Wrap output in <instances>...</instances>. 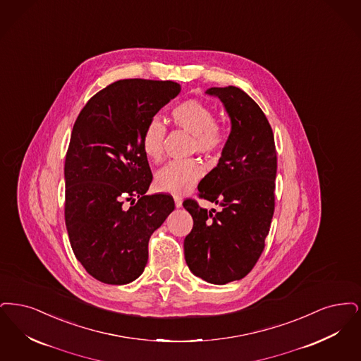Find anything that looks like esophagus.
<instances>
[{
  "label": "esophagus",
  "mask_w": 361,
  "mask_h": 361,
  "mask_svg": "<svg viewBox=\"0 0 361 361\" xmlns=\"http://www.w3.org/2000/svg\"><path fill=\"white\" fill-rule=\"evenodd\" d=\"M173 201H175V206H176V207H182V202H183V201H182L180 197H175Z\"/></svg>",
  "instance_id": "esophagus-1"
}]
</instances>
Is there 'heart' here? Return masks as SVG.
<instances>
[{
  "label": "heart",
  "instance_id": "obj_1",
  "mask_svg": "<svg viewBox=\"0 0 361 361\" xmlns=\"http://www.w3.org/2000/svg\"><path fill=\"white\" fill-rule=\"evenodd\" d=\"M173 123L192 136V149L200 154H213L225 142V133L216 124L213 110L198 99H188L178 104L173 111ZM166 126L154 118L145 126L141 137V147L152 161L163 157ZM204 170L195 160L171 161L157 173L155 186L161 192L180 195L188 192L201 179Z\"/></svg>",
  "mask_w": 361,
  "mask_h": 361
}]
</instances>
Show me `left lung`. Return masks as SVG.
<instances>
[{
	"mask_svg": "<svg viewBox=\"0 0 361 361\" xmlns=\"http://www.w3.org/2000/svg\"><path fill=\"white\" fill-rule=\"evenodd\" d=\"M231 118L219 164L198 185L200 197L219 204L207 210L183 202L194 225L185 238L190 271L212 284L240 281L264 250L275 209L276 149L266 114L235 86L210 87Z\"/></svg>",
	"mask_w": 361,
	"mask_h": 361,
	"instance_id": "1",
	"label": "left lung"
}]
</instances>
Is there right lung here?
Wrapping results in <instances>:
<instances>
[{
	"label": "right lung",
	"mask_w": 361,
	"mask_h": 361,
	"mask_svg": "<svg viewBox=\"0 0 361 361\" xmlns=\"http://www.w3.org/2000/svg\"><path fill=\"white\" fill-rule=\"evenodd\" d=\"M179 93L171 80L121 79L92 97L74 124L64 163V220L75 257L99 282L137 279L149 237L175 207L171 195L145 194L152 173L141 137Z\"/></svg>",
	"instance_id": "right-lung-1"
}]
</instances>
